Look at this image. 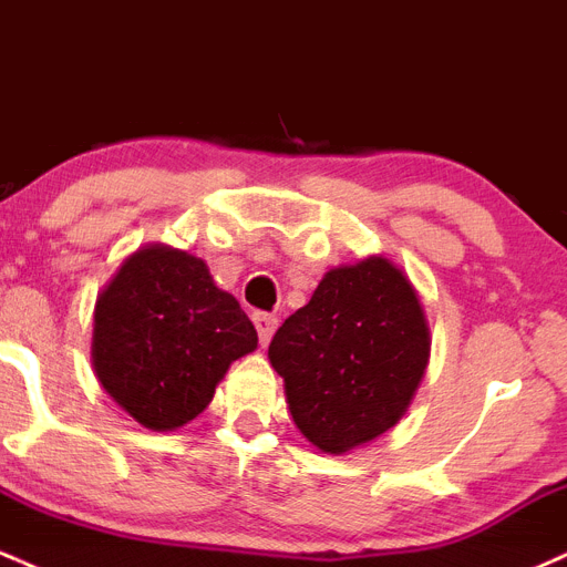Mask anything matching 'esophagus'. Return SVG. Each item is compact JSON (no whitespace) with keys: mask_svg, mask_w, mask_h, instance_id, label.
<instances>
[{"mask_svg":"<svg viewBox=\"0 0 567 567\" xmlns=\"http://www.w3.org/2000/svg\"><path fill=\"white\" fill-rule=\"evenodd\" d=\"M252 322H256L258 338H261V347H266V343L271 341V336H275V330H277V317L266 315V311H258V315H252Z\"/></svg>","mask_w":567,"mask_h":567,"instance_id":"obj_1","label":"esophagus"}]
</instances>
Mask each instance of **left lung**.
I'll return each mask as SVG.
<instances>
[{"label": "left lung", "mask_w": 567, "mask_h": 567, "mask_svg": "<svg viewBox=\"0 0 567 567\" xmlns=\"http://www.w3.org/2000/svg\"><path fill=\"white\" fill-rule=\"evenodd\" d=\"M429 322L410 279L370 256L330 269L311 301L269 343L296 426L322 453L381 437L405 410L429 365Z\"/></svg>", "instance_id": "left-lung-1"}]
</instances>
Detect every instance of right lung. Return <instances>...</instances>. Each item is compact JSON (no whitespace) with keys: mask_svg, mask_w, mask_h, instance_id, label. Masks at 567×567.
Here are the masks:
<instances>
[{"mask_svg":"<svg viewBox=\"0 0 567 567\" xmlns=\"http://www.w3.org/2000/svg\"><path fill=\"white\" fill-rule=\"evenodd\" d=\"M258 333L202 258L148 245L120 266L95 301L93 368L125 413L173 432L210 405Z\"/></svg>","mask_w":567,"mask_h":567,"instance_id":"right-lung-1","label":"right lung"}]
</instances>
